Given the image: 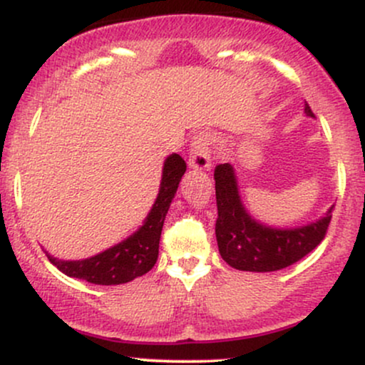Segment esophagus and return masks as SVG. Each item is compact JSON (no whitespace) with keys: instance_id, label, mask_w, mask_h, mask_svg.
Returning <instances> with one entry per match:
<instances>
[{"instance_id":"1","label":"esophagus","mask_w":365,"mask_h":365,"mask_svg":"<svg viewBox=\"0 0 365 365\" xmlns=\"http://www.w3.org/2000/svg\"><path fill=\"white\" fill-rule=\"evenodd\" d=\"M211 137L207 133H199L192 142L188 168L195 171L211 170Z\"/></svg>"}]
</instances>
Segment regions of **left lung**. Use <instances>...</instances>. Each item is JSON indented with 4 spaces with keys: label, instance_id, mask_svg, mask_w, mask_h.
<instances>
[{
    "label": "left lung",
    "instance_id": "8db88e82",
    "mask_svg": "<svg viewBox=\"0 0 365 365\" xmlns=\"http://www.w3.org/2000/svg\"><path fill=\"white\" fill-rule=\"evenodd\" d=\"M304 113L314 118L309 104ZM216 240L221 257L238 271L269 273L292 266L312 252L326 235L331 206L324 216L295 228H276L249 215L242 202L235 170L230 163L216 166Z\"/></svg>",
    "mask_w": 365,
    "mask_h": 365
}]
</instances>
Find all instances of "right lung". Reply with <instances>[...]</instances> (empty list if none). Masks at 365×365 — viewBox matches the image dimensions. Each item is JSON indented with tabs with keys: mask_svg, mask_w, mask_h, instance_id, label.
<instances>
[{
	"mask_svg": "<svg viewBox=\"0 0 365 365\" xmlns=\"http://www.w3.org/2000/svg\"><path fill=\"white\" fill-rule=\"evenodd\" d=\"M185 161L178 154L173 153L165 159L158 197L148 217L135 233L121 240L120 244L78 261H63L46 252L48 259L63 274L94 284H121L145 274L158 261L159 238L166 212L177 194L178 183L185 175Z\"/></svg>",
	"mask_w": 365,
	"mask_h": 365,
	"instance_id": "1",
	"label": "right lung"
}]
</instances>
